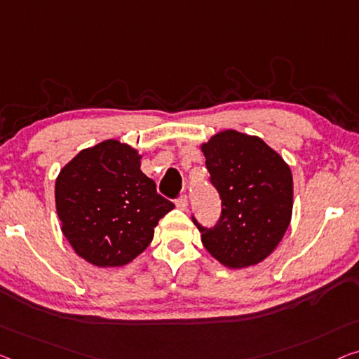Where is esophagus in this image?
Instances as JSON below:
<instances>
[{
  "instance_id": "34e87169",
  "label": "esophagus",
  "mask_w": 359,
  "mask_h": 359,
  "mask_svg": "<svg viewBox=\"0 0 359 359\" xmlns=\"http://www.w3.org/2000/svg\"><path fill=\"white\" fill-rule=\"evenodd\" d=\"M175 206H177L179 210L185 211L187 206H189V196H187V195H180V196L177 198V201H175Z\"/></svg>"
}]
</instances>
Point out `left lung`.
<instances>
[{
    "mask_svg": "<svg viewBox=\"0 0 359 359\" xmlns=\"http://www.w3.org/2000/svg\"><path fill=\"white\" fill-rule=\"evenodd\" d=\"M222 201L216 226L195 221L212 258L231 269L264 261L285 235L293 210L292 170L259 137L222 130L201 145Z\"/></svg>",
    "mask_w": 359,
    "mask_h": 359,
    "instance_id": "left-lung-1",
    "label": "left lung"
}]
</instances>
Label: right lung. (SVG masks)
<instances>
[{
  "mask_svg": "<svg viewBox=\"0 0 359 359\" xmlns=\"http://www.w3.org/2000/svg\"><path fill=\"white\" fill-rule=\"evenodd\" d=\"M142 154L104 140L74 156L56 179L61 231L74 251L98 267L128 264L151 243L174 205L140 169Z\"/></svg>",
  "mask_w": 359,
  "mask_h": 359,
  "instance_id": "add662e5",
  "label": "right lung"
}]
</instances>
